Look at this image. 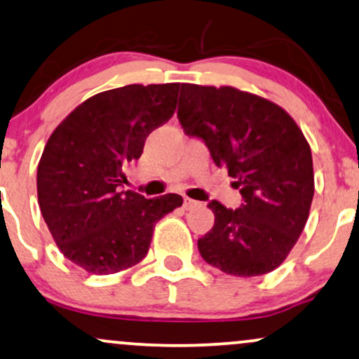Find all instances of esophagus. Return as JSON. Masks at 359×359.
<instances>
[{
    "label": "esophagus",
    "mask_w": 359,
    "mask_h": 359,
    "mask_svg": "<svg viewBox=\"0 0 359 359\" xmlns=\"http://www.w3.org/2000/svg\"><path fill=\"white\" fill-rule=\"evenodd\" d=\"M198 205V202L197 201H194V198H189V197H184V209L185 210H191V209H194V207H197Z\"/></svg>",
    "instance_id": "1"
}]
</instances>
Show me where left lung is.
Wrapping results in <instances>:
<instances>
[{
	"mask_svg": "<svg viewBox=\"0 0 359 359\" xmlns=\"http://www.w3.org/2000/svg\"><path fill=\"white\" fill-rule=\"evenodd\" d=\"M177 118L227 167L243 196L239 209L209 202L214 227L197 241L222 273L252 278L274 271L294 248L314 196L313 155L286 110L232 86L180 85Z\"/></svg>",
	"mask_w": 359,
	"mask_h": 359,
	"instance_id": "1",
	"label": "left lung"
}]
</instances>
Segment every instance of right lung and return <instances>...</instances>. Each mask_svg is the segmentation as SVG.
Listing matches in <instances>:
<instances>
[{
  "label": "right lung",
  "mask_w": 359,
  "mask_h": 359,
  "mask_svg": "<svg viewBox=\"0 0 359 359\" xmlns=\"http://www.w3.org/2000/svg\"><path fill=\"white\" fill-rule=\"evenodd\" d=\"M179 83L127 85L93 95L63 120L38 163V204L56 245L90 274H114L147 256L154 227L182 205L165 194L120 191L125 163L174 115Z\"/></svg>",
  "instance_id": "right-lung-1"
}]
</instances>
